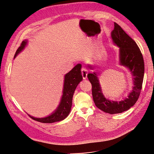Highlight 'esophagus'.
I'll return each mask as SVG.
<instances>
[{
    "label": "esophagus",
    "instance_id": "34e87169",
    "mask_svg": "<svg viewBox=\"0 0 154 154\" xmlns=\"http://www.w3.org/2000/svg\"><path fill=\"white\" fill-rule=\"evenodd\" d=\"M82 76H83V78L85 79L87 78V74H88V71L87 69L85 68V67H82Z\"/></svg>",
    "mask_w": 154,
    "mask_h": 154
}]
</instances>
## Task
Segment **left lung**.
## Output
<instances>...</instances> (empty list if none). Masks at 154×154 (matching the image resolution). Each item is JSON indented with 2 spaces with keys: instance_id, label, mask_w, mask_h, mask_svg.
<instances>
[{
  "instance_id": "left-lung-1",
  "label": "left lung",
  "mask_w": 154,
  "mask_h": 154,
  "mask_svg": "<svg viewBox=\"0 0 154 154\" xmlns=\"http://www.w3.org/2000/svg\"><path fill=\"white\" fill-rule=\"evenodd\" d=\"M111 38L114 45L119 47V64L129 69L132 73L134 86L128 97L121 101H112L103 96L97 73H88L87 77L92 86V96L95 106L104 112L110 114L125 112L133 106L138 100L144 76V60L137 43L121 27L114 23V28L111 32ZM90 69L93 67L88 65Z\"/></svg>"
}]
</instances>
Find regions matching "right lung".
Listing matches in <instances>:
<instances>
[{
	"label": "right lung",
	"mask_w": 154,
	"mask_h": 154,
	"mask_svg": "<svg viewBox=\"0 0 154 154\" xmlns=\"http://www.w3.org/2000/svg\"><path fill=\"white\" fill-rule=\"evenodd\" d=\"M26 44V40L22 42L21 45L16 52L14 59L18 54L23 50ZM81 67L82 65L78 64L65 75L62 98H61L58 107L51 115L43 118H36L28 115L30 118L35 121L43 122V123H52V122L62 121L67 118L71 109L74 92L78 85L83 79Z\"/></svg>",
	"instance_id": "1"
}]
</instances>
